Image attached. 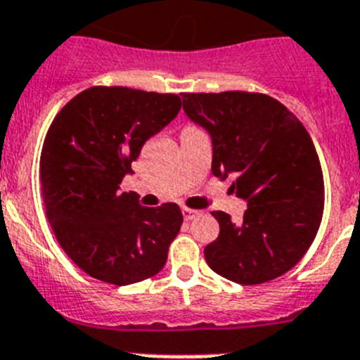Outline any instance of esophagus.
I'll list each match as a JSON object with an SVG mask.
<instances>
[{"label": "esophagus", "instance_id": "obj_1", "mask_svg": "<svg viewBox=\"0 0 360 360\" xmlns=\"http://www.w3.org/2000/svg\"><path fill=\"white\" fill-rule=\"evenodd\" d=\"M182 212H184V218H186L187 221H189V219H195L196 216L200 214V211H195V209H187V207H184Z\"/></svg>", "mask_w": 360, "mask_h": 360}]
</instances>
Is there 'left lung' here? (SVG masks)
Returning <instances> with one entry per match:
<instances>
[{"instance_id": "left-lung-1", "label": "left lung", "mask_w": 360, "mask_h": 360, "mask_svg": "<svg viewBox=\"0 0 360 360\" xmlns=\"http://www.w3.org/2000/svg\"><path fill=\"white\" fill-rule=\"evenodd\" d=\"M182 106L211 136L212 174L234 178L231 191L247 202L241 224L212 212L219 236L203 250L205 262L238 285L279 278L304 256L323 218V171L310 135L263 94H182Z\"/></svg>"}]
</instances>
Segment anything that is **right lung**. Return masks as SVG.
<instances>
[{
  "label": "right lung",
  "mask_w": 360,
  "mask_h": 360,
  "mask_svg": "<svg viewBox=\"0 0 360 360\" xmlns=\"http://www.w3.org/2000/svg\"><path fill=\"white\" fill-rule=\"evenodd\" d=\"M178 111V95L95 86L53 119L39 167L46 218L63 250L91 278L124 287L164 269L182 211L176 203L142 207L136 193H120V182Z\"/></svg>",
  "instance_id": "add662e5"
}]
</instances>
